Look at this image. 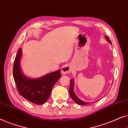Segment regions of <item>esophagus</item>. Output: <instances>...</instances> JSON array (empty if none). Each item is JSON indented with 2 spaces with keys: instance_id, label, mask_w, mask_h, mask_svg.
<instances>
[{
  "instance_id": "1",
  "label": "esophagus",
  "mask_w": 128,
  "mask_h": 128,
  "mask_svg": "<svg viewBox=\"0 0 128 128\" xmlns=\"http://www.w3.org/2000/svg\"><path fill=\"white\" fill-rule=\"evenodd\" d=\"M72 72V68L69 64H66L62 66V69H61V72L62 74H69Z\"/></svg>"
}]
</instances>
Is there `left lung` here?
Masks as SVG:
<instances>
[{
    "label": "left lung",
    "mask_w": 128,
    "mask_h": 128,
    "mask_svg": "<svg viewBox=\"0 0 128 128\" xmlns=\"http://www.w3.org/2000/svg\"><path fill=\"white\" fill-rule=\"evenodd\" d=\"M105 38H106V41H107L108 42H109L111 44V41H110V40L109 39V38H108V36H105ZM74 80H73V79L70 80V87L69 92L70 96L73 99V100L74 101V102L76 103V104H78V105H86V104H88V102H85V101H82L80 99L78 98V97H77L76 95L75 94L74 92Z\"/></svg>",
    "instance_id": "1"
}]
</instances>
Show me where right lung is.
Returning a JSON list of instances; mask_svg holds the SVG:
<instances>
[{"mask_svg":"<svg viewBox=\"0 0 128 128\" xmlns=\"http://www.w3.org/2000/svg\"><path fill=\"white\" fill-rule=\"evenodd\" d=\"M22 50V48L18 49L13 65V74L17 90L30 102L38 105L44 104L50 97L52 87L61 78L60 70L38 78H28L22 73L21 69Z\"/></svg>","mask_w":128,"mask_h":128,"instance_id":"1","label":"right lung"}]
</instances>
